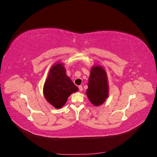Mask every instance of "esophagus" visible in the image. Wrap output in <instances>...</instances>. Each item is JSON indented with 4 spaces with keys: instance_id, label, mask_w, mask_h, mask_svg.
I'll use <instances>...</instances> for the list:
<instances>
[{
    "instance_id": "obj_1",
    "label": "esophagus",
    "mask_w": 157,
    "mask_h": 157,
    "mask_svg": "<svg viewBox=\"0 0 157 157\" xmlns=\"http://www.w3.org/2000/svg\"><path fill=\"white\" fill-rule=\"evenodd\" d=\"M78 89H79V91H80V92H82V90H83V88H82V86H78Z\"/></svg>"
}]
</instances>
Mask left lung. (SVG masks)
I'll return each mask as SVG.
<instances>
[{
  "label": "left lung",
  "instance_id": "1",
  "mask_svg": "<svg viewBox=\"0 0 157 157\" xmlns=\"http://www.w3.org/2000/svg\"><path fill=\"white\" fill-rule=\"evenodd\" d=\"M86 95L94 106H99L109 96V84L105 70L100 65H94L90 71Z\"/></svg>",
  "mask_w": 157,
  "mask_h": 157
}]
</instances>
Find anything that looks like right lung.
I'll use <instances>...</instances> for the list:
<instances>
[{
    "instance_id": "add662e5",
    "label": "right lung",
    "mask_w": 157,
    "mask_h": 157,
    "mask_svg": "<svg viewBox=\"0 0 157 157\" xmlns=\"http://www.w3.org/2000/svg\"><path fill=\"white\" fill-rule=\"evenodd\" d=\"M63 63L52 66L43 87V94L46 101L56 109L62 107L71 94L78 88L66 74Z\"/></svg>"
}]
</instances>
